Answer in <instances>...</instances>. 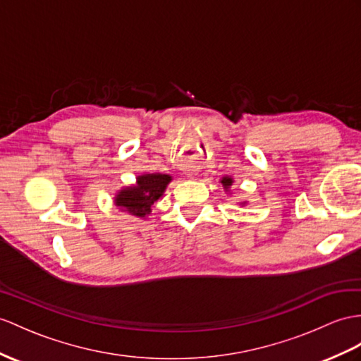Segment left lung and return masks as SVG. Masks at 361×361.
I'll return each mask as SVG.
<instances>
[{"label":"left lung","instance_id":"obj_1","mask_svg":"<svg viewBox=\"0 0 361 361\" xmlns=\"http://www.w3.org/2000/svg\"><path fill=\"white\" fill-rule=\"evenodd\" d=\"M231 183H233V179H230V178H224V179H222V185H224L225 188H230Z\"/></svg>","mask_w":361,"mask_h":361}]
</instances>
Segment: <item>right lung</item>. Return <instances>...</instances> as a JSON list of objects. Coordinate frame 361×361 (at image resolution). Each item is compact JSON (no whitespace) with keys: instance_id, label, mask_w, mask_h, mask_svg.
I'll list each match as a JSON object with an SVG mask.
<instances>
[{"instance_id":"right-lung-1","label":"right lung","mask_w":361,"mask_h":361,"mask_svg":"<svg viewBox=\"0 0 361 361\" xmlns=\"http://www.w3.org/2000/svg\"><path fill=\"white\" fill-rule=\"evenodd\" d=\"M171 180L169 174H144L137 178V185L119 191L116 205L128 213L144 217L150 214L152 205L162 196L165 187Z\"/></svg>"}]
</instances>
